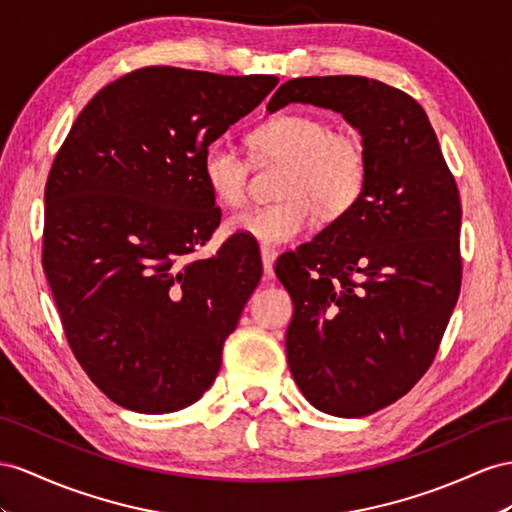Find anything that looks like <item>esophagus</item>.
Returning a JSON list of instances; mask_svg holds the SVG:
<instances>
[{
    "mask_svg": "<svg viewBox=\"0 0 512 512\" xmlns=\"http://www.w3.org/2000/svg\"><path fill=\"white\" fill-rule=\"evenodd\" d=\"M259 253H261V264H264V277L272 279L274 277V261H277L279 253L270 246H261Z\"/></svg>",
    "mask_w": 512,
    "mask_h": 512,
    "instance_id": "34e87169",
    "label": "esophagus"
}]
</instances>
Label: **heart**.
Returning a JSON list of instances; mask_svg holds the SVG:
<instances>
[{"mask_svg": "<svg viewBox=\"0 0 512 512\" xmlns=\"http://www.w3.org/2000/svg\"><path fill=\"white\" fill-rule=\"evenodd\" d=\"M253 155L259 162H287L283 194L277 205H255L233 214L227 231L261 244H285L313 227L318 207L324 216H339L359 201L368 179L361 142L346 131H331L313 114H279L261 123L253 134ZM251 157L229 138H216L203 155V177L220 205L244 201Z\"/></svg>", "mask_w": 512, "mask_h": 512, "instance_id": "1", "label": "heart"}]
</instances>
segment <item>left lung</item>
<instances>
[{
    "label": "left lung",
    "instance_id": "left-lung-1",
    "mask_svg": "<svg viewBox=\"0 0 512 512\" xmlns=\"http://www.w3.org/2000/svg\"><path fill=\"white\" fill-rule=\"evenodd\" d=\"M311 103L361 134L359 201L277 261L292 296L287 365L318 411L363 417L396 402L437 355L461 292V199L424 108L357 75L296 77L268 103Z\"/></svg>",
    "mask_w": 512,
    "mask_h": 512
}]
</instances>
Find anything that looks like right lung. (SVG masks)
I'll return each instance as SVG.
<instances>
[{"instance_id": "1", "label": "right lung", "mask_w": 512, "mask_h": 512, "mask_svg": "<svg viewBox=\"0 0 512 512\" xmlns=\"http://www.w3.org/2000/svg\"><path fill=\"white\" fill-rule=\"evenodd\" d=\"M274 75L147 67L101 88L77 116L45 188L43 270L75 359L136 413L186 409L212 387L222 344L261 279L220 225L205 149L253 112Z\"/></svg>"}]
</instances>
